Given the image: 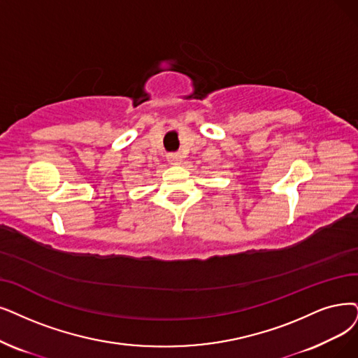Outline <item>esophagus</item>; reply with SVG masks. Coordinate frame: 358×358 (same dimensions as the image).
<instances>
[{
    "instance_id": "esophagus-1",
    "label": "esophagus",
    "mask_w": 358,
    "mask_h": 358,
    "mask_svg": "<svg viewBox=\"0 0 358 358\" xmlns=\"http://www.w3.org/2000/svg\"><path fill=\"white\" fill-rule=\"evenodd\" d=\"M167 160L170 164H180L182 155L179 152H170V154H167Z\"/></svg>"
}]
</instances>
